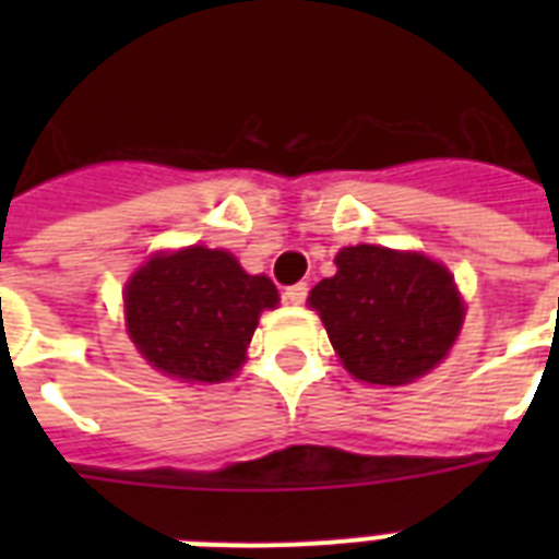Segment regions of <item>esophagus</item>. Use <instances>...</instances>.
I'll list each match as a JSON object with an SVG mask.
<instances>
[{"label": "esophagus", "instance_id": "obj_1", "mask_svg": "<svg viewBox=\"0 0 559 559\" xmlns=\"http://www.w3.org/2000/svg\"><path fill=\"white\" fill-rule=\"evenodd\" d=\"M307 284L301 281V284H293V287H287V293H284V298H287L289 305H305V298H307Z\"/></svg>", "mask_w": 559, "mask_h": 559}]
</instances>
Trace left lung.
Listing matches in <instances>:
<instances>
[{"instance_id":"left-lung-1","label":"left lung","mask_w":559,"mask_h":559,"mask_svg":"<svg viewBox=\"0 0 559 559\" xmlns=\"http://www.w3.org/2000/svg\"><path fill=\"white\" fill-rule=\"evenodd\" d=\"M310 307L354 380L406 385L441 362L464 322L443 263L385 246H345L336 275L310 289Z\"/></svg>"}]
</instances>
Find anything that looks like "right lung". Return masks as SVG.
I'll use <instances>...</instances> for the list:
<instances>
[{"label": "right lung", "mask_w": 559, "mask_h": 559, "mask_svg": "<svg viewBox=\"0 0 559 559\" xmlns=\"http://www.w3.org/2000/svg\"><path fill=\"white\" fill-rule=\"evenodd\" d=\"M278 305L266 275L205 246L159 252L124 287L127 333L156 371L186 382H223L246 362L263 310Z\"/></svg>", "instance_id": "right-lung-1"}]
</instances>
